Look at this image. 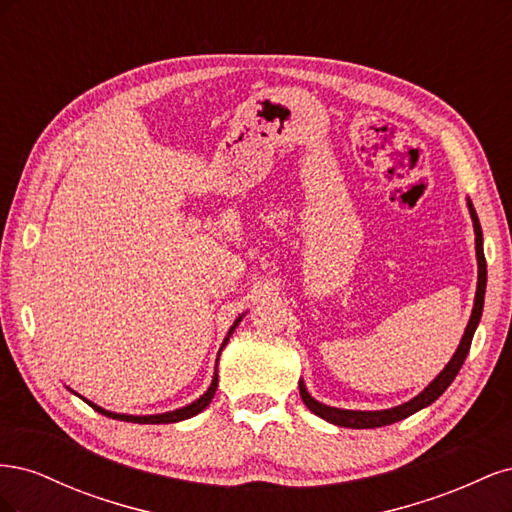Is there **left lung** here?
Here are the masks:
<instances>
[{
	"label": "left lung",
	"mask_w": 512,
	"mask_h": 512,
	"mask_svg": "<svg viewBox=\"0 0 512 512\" xmlns=\"http://www.w3.org/2000/svg\"><path fill=\"white\" fill-rule=\"evenodd\" d=\"M468 209H470V218L474 224V235H476V262H478V282H476V297H474V307H472V316L468 320V327L463 331L461 342L455 350V354L451 356V361L446 363V367L440 371V374L433 378L425 389L418 393L416 397H412L410 401L395 408H386V410H344V408H333L322 404V401L314 399L309 395V391L305 389V382L303 378L299 380V393L303 404L312 410L316 416L324 418L327 423L339 425V427H350V429H374V427H384V425H391L397 421H404L410 414L423 410L427 406H431L433 401H436L451 382L455 380V376L459 374V369L466 361V356L470 352L472 346V337L474 331L480 322V316H483V305H485V288H487V262H485V252H483V230H480V222H478V215L474 211V205L470 203L468 198Z\"/></svg>",
	"instance_id": "left-lung-1"
}]
</instances>
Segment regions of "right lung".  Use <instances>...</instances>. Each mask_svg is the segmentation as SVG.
<instances>
[{
	"label": "right lung",
	"instance_id": "right-lung-1",
	"mask_svg": "<svg viewBox=\"0 0 512 512\" xmlns=\"http://www.w3.org/2000/svg\"><path fill=\"white\" fill-rule=\"evenodd\" d=\"M243 316H245V314H241L235 322H232V327L228 329V333H226V337H224V342H222V346H220V352H218V361H220L222 350H224L226 344H228L230 335L235 333V329L239 327V322L243 320ZM68 391L74 393L72 389H68ZM215 391H218V367H215V371H213V380H211V384H209V389H207L203 395H200L196 401H192V404L183 406V408L170 410V412H162V414H119V412L104 410L102 406H98V404H94V401H89V399L81 397L79 393H74V395H79V397L85 401V404H89L96 412H100V414H104V416H108V418H115V421H128V423H138V425H162V423H179V421H185V418L196 416L198 412H203V410L211 404V399H213Z\"/></svg>",
	"mask_w": 512,
	"mask_h": 512
}]
</instances>
